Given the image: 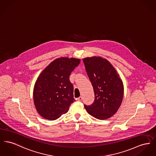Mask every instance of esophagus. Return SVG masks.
Here are the masks:
<instances>
[{
    "label": "esophagus",
    "mask_w": 156,
    "mask_h": 156,
    "mask_svg": "<svg viewBox=\"0 0 156 156\" xmlns=\"http://www.w3.org/2000/svg\"><path fill=\"white\" fill-rule=\"evenodd\" d=\"M82 96H80V97H79L77 99V100L78 101H81L82 100Z\"/></svg>",
    "instance_id": "1"
}]
</instances>
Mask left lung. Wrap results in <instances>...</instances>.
Here are the masks:
<instances>
[{
    "mask_svg": "<svg viewBox=\"0 0 156 156\" xmlns=\"http://www.w3.org/2000/svg\"><path fill=\"white\" fill-rule=\"evenodd\" d=\"M86 71L94 87V102L84 105L88 114L98 119H108L117 112L122 103L124 86L112 65L101 57L83 59Z\"/></svg>",
    "mask_w": 156,
    "mask_h": 156,
    "instance_id": "left-lung-1",
    "label": "left lung"
}]
</instances>
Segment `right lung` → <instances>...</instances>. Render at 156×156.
<instances>
[{
  "mask_svg": "<svg viewBox=\"0 0 156 156\" xmlns=\"http://www.w3.org/2000/svg\"><path fill=\"white\" fill-rule=\"evenodd\" d=\"M78 58L61 57L51 62L40 74L34 88L36 109L44 118L55 120L67 113L75 101L69 77L79 64Z\"/></svg>",
  "mask_w": 156,
  "mask_h": 156,
  "instance_id": "obj_1",
  "label": "right lung"
}]
</instances>
